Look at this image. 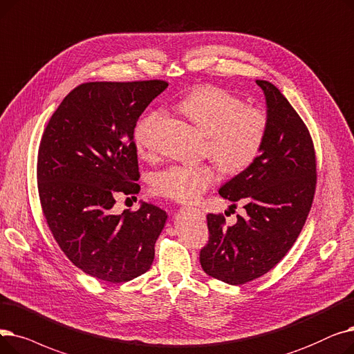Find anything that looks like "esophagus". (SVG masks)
I'll list each match as a JSON object with an SVG mask.
<instances>
[{
	"mask_svg": "<svg viewBox=\"0 0 354 354\" xmlns=\"http://www.w3.org/2000/svg\"><path fill=\"white\" fill-rule=\"evenodd\" d=\"M194 209V212H197L200 216H203V212H201V209H198V207H193Z\"/></svg>",
	"mask_w": 354,
	"mask_h": 354,
	"instance_id": "1",
	"label": "esophagus"
}]
</instances>
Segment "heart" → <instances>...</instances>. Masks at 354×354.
Here are the masks:
<instances>
[{"label": "heart", "mask_w": 354, "mask_h": 354, "mask_svg": "<svg viewBox=\"0 0 354 354\" xmlns=\"http://www.w3.org/2000/svg\"><path fill=\"white\" fill-rule=\"evenodd\" d=\"M180 111L205 133V154L222 170L239 174L257 161L262 153L268 129V113L222 88L201 86L184 97ZM164 120V111L142 116L133 129V141L144 154H153V132ZM214 164L171 165L153 178V190L177 201H193L217 181Z\"/></svg>", "instance_id": "obj_1"}]
</instances>
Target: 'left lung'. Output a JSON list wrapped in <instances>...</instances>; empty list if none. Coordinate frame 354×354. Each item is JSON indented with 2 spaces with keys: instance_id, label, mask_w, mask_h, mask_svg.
Wrapping results in <instances>:
<instances>
[{
  "instance_id": "obj_1",
  "label": "left lung",
  "mask_w": 354,
  "mask_h": 354,
  "mask_svg": "<svg viewBox=\"0 0 354 354\" xmlns=\"http://www.w3.org/2000/svg\"><path fill=\"white\" fill-rule=\"evenodd\" d=\"M257 85L265 93L269 118L263 149L218 190L233 203L242 200L246 214L226 226L222 213H209V242L200 250L203 271L230 285L265 275L287 255L306 225L317 186L307 125L272 83L257 80Z\"/></svg>"
}]
</instances>
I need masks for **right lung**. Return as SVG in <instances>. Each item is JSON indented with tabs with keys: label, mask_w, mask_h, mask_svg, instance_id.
<instances>
[{
	"label": "right lung",
	"mask_w": 354,
	"mask_h": 354,
	"mask_svg": "<svg viewBox=\"0 0 354 354\" xmlns=\"http://www.w3.org/2000/svg\"><path fill=\"white\" fill-rule=\"evenodd\" d=\"M168 83L88 82L67 95L43 132L37 187L55 241L83 272L112 283L147 272L167 213L149 203L115 214V196L140 192L133 128ZM137 198V197H136Z\"/></svg>",
	"instance_id": "obj_1"
}]
</instances>
